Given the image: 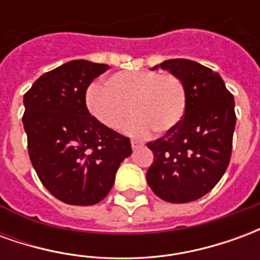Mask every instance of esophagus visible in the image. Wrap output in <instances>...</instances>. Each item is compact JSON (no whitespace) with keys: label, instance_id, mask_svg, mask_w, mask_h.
Wrapping results in <instances>:
<instances>
[{"label":"esophagus","instance_id":"1","mask_svg":"<svg viewBox=\"0 0 260 260\" xmlns=\"http://www.w3.org/2000/svg\"><path fill=\"white\" fill-rule=\"evenodd\" d=\"M131 146H132V149H136V147L141 146V143H139V142H136V141H132V142H131Z\"/></svg>","mask_w":260,"mask_h":260}]
</instances>
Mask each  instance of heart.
I'll return each mask as SVG.
<instances>
[{
  "mask_svg": "<svg viewBox=\"0 0 260 260\" xmlns=\"http://www.w3.org/2000/svg\"><path fill=\"white\" fill-rule=\"evenodd\" d=\"M131 108H129V106ZM86 106L91 115L111 129L119 128L129 111L135 114L124 125L131 136L145 138L174 131L186 111V90L182 80L161 71H121L94 82L86 90Z\"/></svg>",
  "mask_w": 260,
  "mask_h": 260,
  "instance_id": "1",
  "label": "heart"
}]
</instances>
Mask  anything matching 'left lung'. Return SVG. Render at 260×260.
<instances>
[{
  "label": "left lung",
  "instance_id": "obj_1",
  "mask_svg": "<svg viewBox=\"0 0 260 260\" xmlns=\"http://www.w3.org/2000/svg\"><path fill=\"white\" fill-rule=\"evenodd\" d=\"M169 71L185 86L186 111L181 124L149 142L153 163L146 173L152 191L170 203H186L210 192L229 167L235 128L234 96L221 76L184 58L152 69Z\"/></svg>",
  "mask_w": 260,
  "mask_h": 260
}]
</instances>
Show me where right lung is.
Masks as SVG:
<instances>
[{"instance_id": "obj_1", "label": "right lung", "mask_w": 260, "mask_h": 260, "mask_svg": "<svg viewBox=\"0 0 260 260\" xmlns=\"http://www.w3.org/2000/svg\"><path fill=\"white\" fill-rule=\"evenodd\" d=\"M108 68L69 61L42 75L23 96L31 164L47 191L68 205L103 201L132 153L129 138L103 125L86 107L87 87Z\"/></svg>"}]
</instances>
